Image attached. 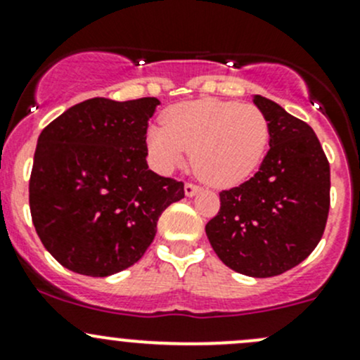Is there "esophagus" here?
<instances>
[{
  "label": "esophagus",
  "instance_id": "34e87169",
  "mask_svg": "<svg viewBox=\"0 0 360 360\" xmlns=\"http://www.w3.org/2000/svg\"><path fill=\"white\" fill-rule=\"evenodd\" d=\"M198 191H200V188H198L197 184H193V183L184 184V193H186V197H193V195H197Z\"/></svg>",
  "mask_w": 360,
  "mask_h": 360
}]
</instances>
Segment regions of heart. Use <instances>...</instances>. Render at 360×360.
<instances>
[{
	"instance_id": "1",
	"label": "heart",
	"mask_w": 360,
	"mask_h": 360,
	"mask_svg": "<svg viewBox=\"0 0 360 360\" xmlns=\"http://www.w3.org/2000/svg\"><path fill=\"white\" fill-rule=\"evenodd\" d=\"M268 139V120L256 106L200 99L170 108L165 123L148 130V150L163 172L191 151L198 177L212 186H231L256 170Z\"/></svg>"
}]
</instances>
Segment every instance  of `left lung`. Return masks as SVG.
<instances>
[{"instance_id": "left-lung-1", "label": "left lung", "mask_w": 360, "mask_h": 360, "mask_svg": "<svg viewBox=\"0 0 360 360\" xmlns=\"http://www.w3.org/2000/svg\"><path fill=\"white\" fill-rule=\"evenodd\" d=\"M270 150L249 181L219 193L217 216L205 224L214 252L231 270L266 278L307 259L324 235L331 170L308 123L266 97Z\"/></svg>"}]
</instances>
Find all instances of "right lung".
<instances>
[{
  "label": "right lung",
  "instance_id": "1",
  "mask_svg": "<svg viewBox=\"0 0 360 360\" xmlns=\"http://www.w3.org/2000/svg\"><path fill=\"white\" fill-rule=\"evenodd\" d=\"M157 97H94L43 129L29 179L32 224L68 270L108 277L141 259L184 184L148 169Z\"/></svg>",
  "mask_w": 360,
  "mask_h": 360
}]
</instances>
